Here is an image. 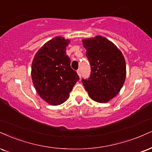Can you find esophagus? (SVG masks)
I'll return each instance as SVG.
<instances>
[{
  "instance_id": "esophagus-1",
  "label": "esophagus",
  "mask_w": 152,
  "mask_h": 152,
  "mask_svg": "<svg viewBox=\"0 0 152 152\" xmlns=\"http://www.w3.org/2000/svg\"><path fill=\"white\" fill-rule=\"evenodd\" d=\"M77 74H78V76H79V77H81V71H80V69H78V70H77Z\"/></svg>"
}]
</instances>
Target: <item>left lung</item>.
I'll return each instance as SVG.
<instances>
[{
	"label": "left lung",
	"instance_id": "8db88e82",
	"mask_svg": "<svg viewBox=\"0 0 152 152\" xmlns=\"http://www.w3.org/2000/svg\"><path fill=\"white\" fill-rule=\"evenodd\" d=\"M82 42L91 69L90 77L82 79L83 86L94 101L107 103L118 94L125 83V58L112 42L102 36Z\"/></svg>",
	"mask_w": 152,
	"mask_h": 152
}]
</instances>
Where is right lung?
I'll return each mask as SVG.
<instances>
[{
    "instance_id": "obj_1",
    "label": "right lung",
    "mask_w": 152,
    "mask_h": 152,
    "mask_svg": "<svg viewBox=\"0 0 152 152\" xmlns=\"http://www.w3.org/2000/svg\"><path fill=\"white\" fill-rule=\"evenodd\" d=\"M69 42V39L56 37L38 50L32 61L31 75L34 88L49 105L64 103L79 80L66 52Z\"/></svg>"
}]
</instances>
